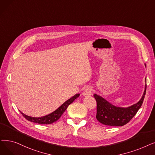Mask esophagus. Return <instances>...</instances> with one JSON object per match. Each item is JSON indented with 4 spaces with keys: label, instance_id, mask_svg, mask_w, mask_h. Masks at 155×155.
Here are the masks:
<instances>
[{
    "label": "esophagus",
    "instance_id": "34e87169",
    "mask_svg": "<svg viewBox=\"0 0 155 155\" xmlns=\"http://www.w3.org/2000/svg\"><path fill=\"white\" fill-rule=\"evenodd\" d=\"M92 89L91 87H87V88L84 91L82 94L85 97L90 96L92 95Z\"/></svg>",
    "mask_w": 155,
    "mask_h": 155
}]
</instances>
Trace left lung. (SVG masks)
<instances>
[{"label":"left lung","mask_w":155,"mask_h":155,"mask_svg":"<svg viewBox=\"0 0 155 155\" xmlns=\"http://www.w3.org/2000/svg\"><path fill=\"white\" fill-rule=\"evenodd\" d=\"M146 91L145 90L141 99L136 103L127 107H117L107 101L101 96L94 94L97 103L96 118L100 123L108 126H123L129 123L136 115L143 103Z\"/></svg>","instance_id":"8db88e82"}]
</instances>
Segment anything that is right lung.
<instances>
[{"label":"right lung","mask_w":155,"mask_h":155,"mask_svg":"<svg viewBox=\"0 0 155 155\" xmlns=\"http://www.w3.org/2000/svg\"><path fill=\"white\" fill-rule=\"evenodd\" d=\"M79 96H80L79 94H75V96L67 100L66 101L64 102L61 106L59 107L56 110L50 113L49 115H45V116H44L42 117H38V118L31 117H29V116L25 115V114H23L21 112V113L23 115V117L26 120L30 121V122L39 124H51L54 122H56L58 119H59V118L61 117V115L65 111V110H66L67 107H68V106L70 104H71L75 100V99H77Z\"/></svg>","instance_id":"right-lung-1"}]
</instances>
